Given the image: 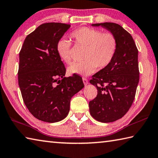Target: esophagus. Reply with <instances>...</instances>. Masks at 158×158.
I'll use <instances>...</instances> for the list:
<instances>
[{
	"mask_svg": "<svg viewBox=\"0 0 158 158\" xmlns=\"http://www.w3.org/2000/svg\"><path fill=\"white\" fill-rule=\"evenodd\" d=\"M82 80H83V82H84V84L85 85H86L88 84V79L86 78H85V77H83Z\"/></svg>",
	"mask_w": 158,
	"mask_h": 158,
	"instance_id": "1",
	"label": "esophagus"
}]
</instances>
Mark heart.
<instances>
[{
    "mask_svg": "<svg viewBox=\"0 0 158 158\" xmlns=\"http://www.w3.org/2000/svg\"><path fill=\"white\" fill-rule=\"evenodd\" d=\"M70 37L78 46L85 48L83 62H76L68 68L70 74L88 76L95 72L97 67L104 68L113 61L117 49V40L110 32H104L91 27H81L73 31ZM72 44L65 39L59 40L56 45V53L63 61L71 62Z\"/></svg>",
    "mask_w": 158,
    "mask_h": 158,
    "instance_id": "heart-1",
    "label": "heart"
}]
</instances>
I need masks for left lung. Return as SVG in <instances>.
I'll return each instance as SVG.
<instances>
[{
	"label": "left lung",
	"instance_id": "8db88e82",
	"mask_svg": "<svg viewBox=\"0 0 158 158\" xmlns=\"http://www.w3.org/2000/svg\"><path fill=\"white\" fill-rule=\"evenodd\" d=\"M91 25L104 28L117 40L113 61L90 81L97 89V97L89 102L90 114L98 122H113L122 118L134 101L139 78L138 50L133 37L121 25L108 22Z\"/></svg>",
	"mask_w": 158,
	"mask_h": 158
}]
</instances>
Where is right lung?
Wrapping results in <instances>:
<instances>
[{
	"label": "right lung",
	"mask_w": 158,
	"mask_h": 158,
	"mask_svg": "<svg viewBox=\"0 0 158 158\" xmlns=\"http://www.w3.org/2000/svg\"><path fill=\"white\" fill-rule=\"evenodd\" d=\"M70 25L42 24L25 38L19 54L18 79L25 106L43 122L54 123L67 117L70 99L84 87L77 74L65 77V68L56 45Z\"/></svg>",
	"instance_id": "add662e5"
}]
</instances>
